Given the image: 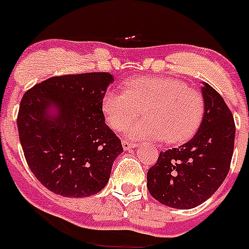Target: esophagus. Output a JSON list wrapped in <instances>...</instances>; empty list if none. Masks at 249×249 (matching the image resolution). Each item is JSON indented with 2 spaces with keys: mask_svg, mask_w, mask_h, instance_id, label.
Instances as JSON below:
<instances>
[{
  "mask_svg": "<svg viewBox=\"0 0 249 249\" xmlns=\"http://www.w3.org/2000/svg\"><path fill=\"white\" fill-rule=\"evenodd\" d=\"M137 143H134V142H129V141H127V140H123L122 141V147H123V149L124 150H127V149H131V148H134V147H137Z\"/></svg>",
  "mask_w": 249,
  "mask_h": 249,
  "instance_id": "1",
  "label": "esophagus"
}]
</instances>
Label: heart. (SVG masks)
<instances>
[{
  "label": "heart",
  "instance_id": "b5f03b06",
  "mask_svg": "<svg viewBox=\"0 0 249 249\" xmlns=\"http://www.w3.org/2000/svg\"><path fill=\"white\" fill-rule=\"evenodd\" d=\"M124 92L109 90L102 99L108 124L115 131L127 129L133 140L161 141L181 144L196 133L205 113L201 92L181 80L166 76H138L124 81Z\"/></svg>",
  "mask_w": 249,
  "mask_h": 249
}]
</instances>
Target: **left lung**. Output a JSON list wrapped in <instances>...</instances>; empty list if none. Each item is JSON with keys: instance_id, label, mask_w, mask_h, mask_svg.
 I'll list each match as a JSON object with an SVG mask.
<instances>
[{"instance_id": "left-lung-1", "label": "left lung", "mask_w": 249, "mask_h": 249, "mask_svg": "<svg viewBox=\"0 0 249 249\" xmlns=\"http://www.w3.org/2000/svg\"><path fill=\"white\" fill-rule=\"evenodd\" d=\"M202 96L205 113L197 133L179 148L160 152L147 173L150 195L174 209H193L206 201L231 165L236 134L231 109L209 84Z\"/></svg>"}]
</instances>
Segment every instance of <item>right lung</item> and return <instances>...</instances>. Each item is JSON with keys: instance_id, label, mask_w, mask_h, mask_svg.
<instances>
[{"instance_id": "right-lung-1", "label": "right lung", "mask_w": 249, "mask_h": 249, "mask_svg": "<svg viewBox=\"0 0 249 249\" xmlns=\"http://www.w3.org/2000/svg\"><path fill=\"white\" fill-rule=\"evenodd\" d=\"M113 81L108 72L53 76L24 92L17 116L27 164L48 190L84 197L106 186L121 140L105 123L102 99ZM59 109L53 119L46 109Z\"/></svg>"}]
</instances>
